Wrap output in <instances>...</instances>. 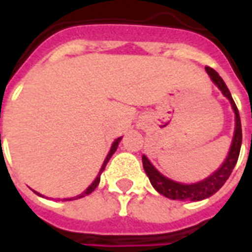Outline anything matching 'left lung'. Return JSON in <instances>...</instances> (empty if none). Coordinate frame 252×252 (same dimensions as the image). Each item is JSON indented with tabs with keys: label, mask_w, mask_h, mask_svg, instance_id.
Listing matches in <instances>:
<instances>
[{
	"label": "left lung",
	"mask_w": 252,
	"mask_h": 252,
	"mask_svg": "<svg viewBox=\"0 0 252 252\" xmlns=\"http://www.w3.org/2000/svg\"><path fill=\"white\" fill-rule=\"evenodd\" d=\"M205 70L212 82L216 85L217 89L221 92L222 95L229 101V104L232 106L233 113H235V131H233L232 142H231L227 158L224 159L221 166L215 170L211 175H208L206 178L198 181V182H193V184H182V182L170 180L150 162V159L146 155H143V167H144V171H146L151 185L158 193L167 197L170 200L201 201L211 197L225 184V181L229 178L235 164L238 162L240 146H242V124H240L239 110L233 102L232 95L229 93L225 82L222 81V78L211 67H205Z\"/></svg>",
	"instance_id": "1"
}]
</instances>
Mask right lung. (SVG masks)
<instances>
[{
    "label": "right lung",
    "instance_id": "obj_1",
    "mask_svg": "<svg viewBox=\"0 0 252 252\" xmlns=\"http://www.w3.org/2000/svg\"><path fill=\"white\" fill-rule=\"evenodd\" d=\"M120 140H121V137H117L115 142L112 143V147H110L109 153H108V155H106V158H105L104 163H102V166H101V169H99V173H98V174H97V177H95V180H94L93 182H92V185H89L88 189L85 190V191H82L81 194L75 195V197H70V198H63V200L72 201V200H78V198H82V197H85V195L90 194V193H92V191H93V190L95 189L97 186H98L99 180H101V174H102V171H104L105 167H106V164H108V162H109V159L112 158V155L115 154V151H116V150H117V147H119V143H120ZM33 191H35V190H33ZM35 193L37 195H40V197H44V195L40 194L39 191H35Z\"/></svg>",
    "mask_w": 252,
    "mask_h": 252
}]
</instances>
